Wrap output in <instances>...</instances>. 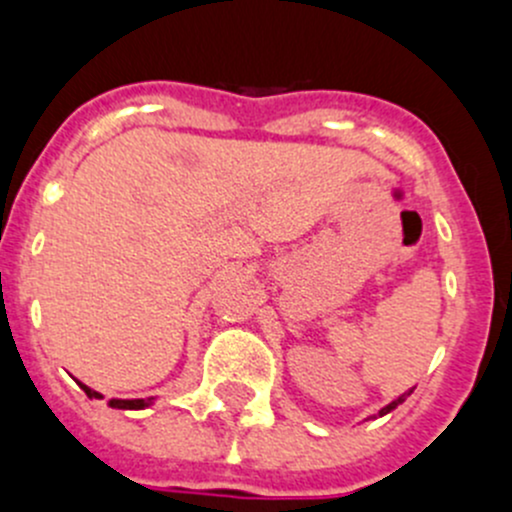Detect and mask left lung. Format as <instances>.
I'll list each match as a JSON object with an SVG mask.
<instances>
[{
  "label": "left lung",
  "instance_id": "left-lung-1",
  "mask_svg": "<svg viewBox=\"0 0 512 512\" xmlns=\"http://www.w3.org/2000/svg\"><path fill=\"white\" fill-rule=\"evenodd\" d=\"M409 394H411V391H406V394H401V396H399V399H396V401H391V404H389V406H384V409H381V411H379V416L389 414V411H394V409H396V406H399V404H404V399H406V396H409Z\"/></svg>",
  "mask_w": 512,
  "mask_h": 512
}]
</instances>
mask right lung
<instances>
[{
  "instance_id": "obj_1",
  "label": "right lung",
  "mask_w": 512,
  "mask_h": 512,
  "mask_svg": "<svg viewBox=\"0 0 512 512\" xmlns=\"http://www.w3.org/2000/svg\"><path fill=\"white\" fill-rule=\"evenodd\" d=\"M79 386L86 391V396H89V399H101V394L91 391L89 386H84V384H79ZM108 406H113V409H146V406H151V399H131V401L111 399L108 401Z\"/></svg>"
}]
</instances>
